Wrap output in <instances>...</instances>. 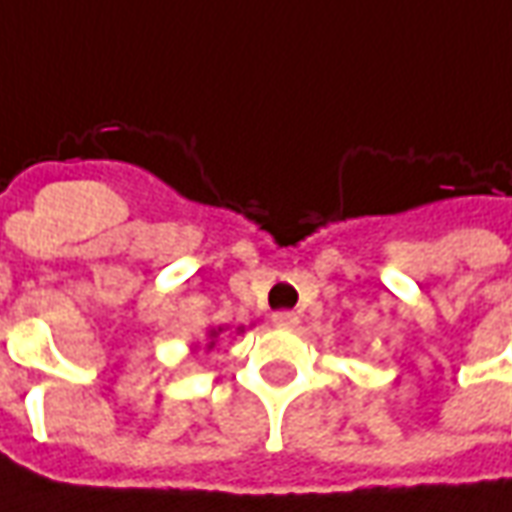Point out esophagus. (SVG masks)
<instances>
[{
    "instance_id": "obj_1",
    "label": "esophagus",
    "mask_w": 512,
    "mask_h": 512,
    "mask_svg": "<svg viewBox=\"0 0 512 512\" xmlns=\"http://www.w3.org/2000/svg\"><path fill=\"white\" fill-rule=\"evenodd\" d=\"M271 323H274V326H279V329H293V326H299V315L290 310L274 312V315H271Z\"/></svg>"
}]
</instances>
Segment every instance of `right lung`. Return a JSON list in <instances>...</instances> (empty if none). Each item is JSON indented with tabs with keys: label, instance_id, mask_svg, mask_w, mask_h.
<instances>
[{
	"label": "right lung",
	"instance_id": "add662e5",
	"mask_svg": "<svg viewBox=\"0 0 512 512\" xmlns=\"http://www.w3.org/2000/svg\"><path fill=\"white\" fill-rule=\"evenodd\" d=\"M219 332H222V329H219ZM219 332H216V329H213L211 337H216V334H219ZM213 345H216V343H213V340H211V343H208V348H213Z\"/></svg>",
	"mask_w": 512,
	"mask_h": 512
}]
</instances>
